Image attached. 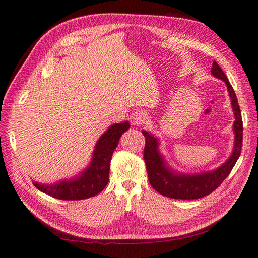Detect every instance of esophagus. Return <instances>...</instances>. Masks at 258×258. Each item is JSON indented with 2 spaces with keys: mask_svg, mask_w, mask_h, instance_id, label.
<instances>
[{
  "mask_svg": "<svg viewBox=\"0 0 258 258\" xmlns=\"http://www.w3.org/2000/svg\"><path fill=\"white\" fill-rule=\"evenodd\" d=\"M145 120V114L142 111H136L130 115V122L134 126H141Z\"/></svg>",
  "mask_w": 258,
  "mask_h": 258,
  "instance_id": "34e87169",
  "label": "esophagus"
}]
</instances>
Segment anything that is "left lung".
<instances>
[{
  "label": "left lung",
  "instance_id": "left-lung-1",
  "mask_svg": "<svg viewBox=\"0 0 258 258\" xmlns=\"http://www.w3.org/2000/svg\"><path fill=\"white\" fill-rule=\"evenodd\" d=\"M211 73L218 80L225 82L231 100V107L235 114L233 122V134L235 143L230 157L223 165L212 171H205L201 173H181L171 168L163 155L159 151V139L151 132L142 130L145 137L144 160L148 174V181L155 190L163 196L173 199H198L208 196L220 186L224 179L227 177L236 165L241 154L242 136H243V123H242L241 112L238 104L236 93L225 75L223 70L214 61Z\"/></svg>",
  "mask_w": 258,
  "mask_h": 258
}]
</instances>
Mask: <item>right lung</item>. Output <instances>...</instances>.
<instances>
[{
	"instance_id": "add662e5",
	"label": "right lung",
	"mask_w": 258,
	"mask_h": 258,
	"mask_svg": "<svg viewBox=\"0 0 258 258\" xmlns=\"http://www.w3.org/2000/svg\"><path fill=\"white\" fill-rule=\"evenodd\" d=\"M130 128L126 120L110 126L96 143L89 166L72 178L53 184L32 182L38 190L61 200H83L96 196L108 183L110 163L123 132Z\"/></svg>"
}]
</instances>
